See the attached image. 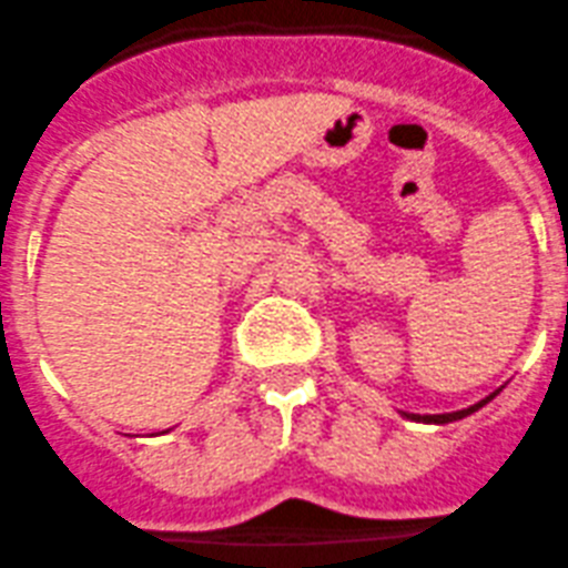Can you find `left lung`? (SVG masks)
I'll return each mask as SVG.
<instances>
[{
    "label": "left lung",
    "mask_w": 568,
    "mask_h": 568,
    "mask_svg": "<svg viewBox=\"0 0 568 568\" xmlns=\"http://www.w3.org/2000/svg\"><path fill=\"white\" fill-rule=\"evenodd\" d=\"M494 396H496V393H494ZM494 396L483 398V402L474 404V407H468V409H457V413H446V415H407V418H413V420H424V424H449V420H460V418H466V415L477 413V409H479V407H485V404H488L490 398H494Z\"/></svg>",
    "instance_id": "obj_1"
}]
</instances>
